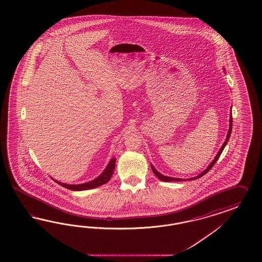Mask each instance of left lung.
I'll return each mask as SVG.
<instances>
[{
	"mask_svg": "<svg viewBox=\"0 0 262 262\" xmlns=\"http://www.w3.org/2000/svg\"><path fill=\"white\" fill-rule=\"evenodd\" d=\"M231 110V108H230ZM231 128H232V115H231V111H230V127H229V132H228V135H227V138H226V141L224 142V144L222 145V147H221V149L219 150V151L217 152V155H216V157H215L214 159L210 162V164L208 165V166L206 167V170H204L201 174H198L197 177H193V178H190V179H180V178H172V177H167V176H164V174H160L159 171L155 168V167L152 166V164L151 163V170H152V172H154V174H156L157 177H158V179H159L160 181H162V182H182V181H193V180H196V179H199V178H201V177H203L204 174H206L212 166L214 165L215 163H216V161L219 159L220 158V156H221V154H222L223 150H224V148L226 147V145H227V143L229 141V139H230V134H231Z\"/></svg>",
	"mask_w": 262,
	"mask_h": 262,
	"instance_id": "left-lung-1",
	"label": "left lung"
}]
</instances>
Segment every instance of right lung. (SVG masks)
<instances>
[{"instance_id": "1", "label": "right lung", "mask_w": 262, "mask_h": 262, "mask_svg": "<svg viewBox=\"0 0 262 262\" xmlns=\"http://www.w3.org/2000/svg\"><path fill=\"white\" fill-rule=\"evenodd\" d=\"M115 162H116V159L112 158L111 161L108 162L107 166L105 167V169L103 170V173L100 174L99 177H97L94 180L88 182V183H80V184H67V183H60L58 181L54 180L56 183H58L59 185L63 186L67 189L74 191H82L88 190V189H92V188H96L99 187L101 185H103L104 183H108L112 177L114 168H115Z\"/></svg>"}]
</instances>
